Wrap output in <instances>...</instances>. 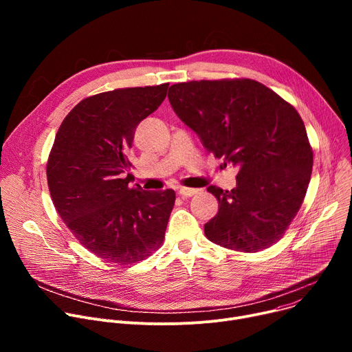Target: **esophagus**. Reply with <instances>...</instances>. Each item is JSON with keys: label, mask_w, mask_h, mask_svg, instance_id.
Here are the masks:
<instances>
[{"label": "esophagus", "mask_w": 352, "mask_h": 352, "mask_svg": "<svg viewBox=\"0 0 352 352\" xmlns=\"http://www.w3.org/2000/svg\"><path fill=\"white\" fill-rule=\"evenodd\" d=\"M199 192V190H197V188H186V187H182V188H179V191H178V194L181 195V197H192V195H195V194H198Z\"/></svg>", "instance_id": "34e87169"}]
</instances>
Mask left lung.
<instances>
[{"mask_svg": "<svg viewBox=\"0 0 352 352\" xmlns=\"http://www.w3.org/2000/svg\"><path fill=\"white\" fill-rule=\"evenodd\" d=\"M168 100L208 153L239 168L231 191L207 188L218 199V214L204 226L207 238L243 252L278 241L302 204L312 171L297 109L247 78L174 84Z\"/></svg>", "mask_w": 352, "mask_h": 352, "instance_id": "obj_1", "label": "left lung"}]
</instances>
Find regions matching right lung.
<instances>
[{"mask_svg":"<svg viewBox=\"0 0 352 352\" xmlns=\"http://www.w3.org/2000/svg\"><path fill=\"white\" fill-rule=\"evenodd\" d=\"M168 84L121 88L74 107L55 135L47 164L55 210L78 241L120 265L160 248L174 190L129 187L128 151L138 124L161 105Z\"/></svg>","mask_w":352,"mask_h":352,"instance_id":"right-lung-1","label":"right lung"}]
</instances>
